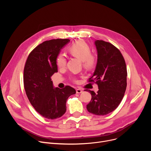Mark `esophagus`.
Here are the masks:
<instances>
[{
    "label": "esophagus",
    "mask_w": 151,
    "mask_h": 151,
    "mask_svg": "<svg viewBox=\"0 0 151 151\" xmlns=\"http://www.w3.org/2000/svg\"><path fill=\"white\" fill-rule=\"evenodd\" d=\"M76 92L77 93H80L83 92V91H82L81 89H77L76 90Z\"/></svg>",
    "instance_id": "esophagus-1"
}]
</instances>
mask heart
<instances>
[{
    "label": "heart",
    "instance_id": "obj_1",
    "mask_svg": "<svg viewBox=\"0 0 151 151\" xmlns=\"http://www.w3.org/2000/svg\"><path fill=\"white\" fill-rule=\"evenodd\" d=\"M67 51L71 55L82 60L83 67L87 70L92 69L96 64V58L91 53V47L81 40L71 44L68 47ZM56 64L59 68H63L65 67L66 59L63 54L60 53L57 55ZM73 80L76 81L75 78H73Z\"/></svg>",
    "mask_w": 151,
    "mask_h": 151
}]
</instances>
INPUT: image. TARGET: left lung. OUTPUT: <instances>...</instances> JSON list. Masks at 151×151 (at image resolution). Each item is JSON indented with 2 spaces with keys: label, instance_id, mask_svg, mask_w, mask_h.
I'll return each instance as SVG.
<instances>
[{
  "label": "left lung",
  "instance_id": "obj_1",
  "mask_svg": "<svg viewBox=\"0 0 151 151\" xmlns=\"http://www.w3.org/2000/svg\"><path fill=\"white\" fill-rule=\"evenodd\" d=\"M95 45L97 63L88 82L97 84L99 91L96 93L89 91L92 99L86 108L91 113L104 116L113 111L121 102L127 88V71L123 55L116 46L99 40Z\"/></svg>",
  "mask_w": 151,
  "mask_h": 151
}]
</instances>
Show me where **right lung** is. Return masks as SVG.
<instances>
[{"instance_id": "obj_1", "label": "right lung", "mask_w": 151, "mask_h": 151, "mask_svg": "<svg viewBox=\"0 0 151 151\" xmlns=\"http://www.w3.org/2000/svg\"><path fill=\"white\" fill-rule=\"evenodd\" d=\"M69 39H52L40 44L29 54L24 68V86L27 97L37 111L48 119L66 112L68 98L76 91L70 86L53 88L51 76L58 72L56 58Z\"/></svg>"}]
</instances>
